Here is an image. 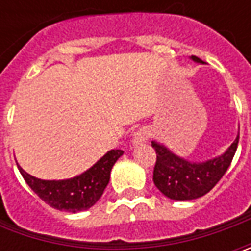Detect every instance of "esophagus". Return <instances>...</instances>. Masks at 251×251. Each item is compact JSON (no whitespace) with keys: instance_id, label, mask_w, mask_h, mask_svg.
Returning <instances> with one entry per match:
<instances>
[{"instance_id":"34e87169","label":"esophagus","mask_w":251,"mask_h":251,"mask_svg":"<svg viewBox=\"0 0 251 251\" xmlns=\"http://www.w3.org/2000/svg\"><path fill=\"white\" fill-rule=\"evenodd\" d=\"M148 135H150V131L147 130L145 127H142V128H140L138 131H135V132H134V137H132V145L137 147V145H140V144L147 142Z\"/></svg>"}]
</instances>
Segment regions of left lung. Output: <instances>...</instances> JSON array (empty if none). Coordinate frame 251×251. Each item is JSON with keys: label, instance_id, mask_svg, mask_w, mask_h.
<instances>
[{"label": "left lung", "instance_id": "1", "mask_svg": "<svg viewBox=\"0 0 251 251\" xmlns=\"http://www.w3.org/2000/svg\"><path fill=\"white\" fill-rule=\"evenodd\" d=\"M194 63L204 64L196 55ZM239 134L222 155L204 162H190L169 150L158 141H152L156 151V163L153 169V183L163 196L176 201H188L205 196L225 175L235 156Z\"/></svg>", "mask_w": 251, "mask_h": 251}]
</instances>
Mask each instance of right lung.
Here are the masks:
<instances>
[{"instance_id": "add662e5", "label": "right lung", "mask_w": 251, "mask_h": 251, "mask_svg": "<svg viewBox=\"0 0 251 251\" xmlns=\"http://www.w3.org/2000/svg\"><path fill=\"white\" fill-rule=\"evenodd\" d=\"M123 153L121 150L109 151L86 172L64 180H42L26 173L18 163L16 165L27 186L46 204L55 209L75 214L89 209L99 201L109 184L111 168Z\"/></svg>"}]
</instances>
